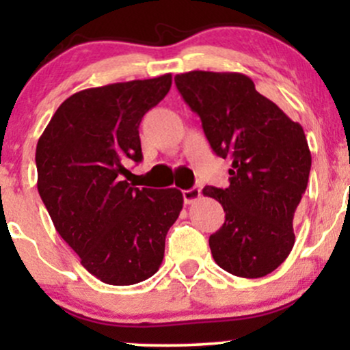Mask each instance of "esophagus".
Segmentation results:
<instances>
[{
  "label": "esophagus",
  "instance_id": "1",
  "mask_svg": "<svg viewBox=\"0 0 350 350\" xmlns=\"http://www.w3.org/2000/svg\"><path fill=\"white\" fill-rule=\"evenodd\" d=\"M183 198L186 204H194L196 200L200 198V189L199 187L186 189V191H183Z\"/></svg>",
  "mask_w": 350,
  "mask_h": 350
}]
</instances>
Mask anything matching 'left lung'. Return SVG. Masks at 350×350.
I'll use <instances>...</instances> for the list:
<instances>
[{
	"label": "left lung",
	"mask_w": 350,
	"mask_h": 350,
	"mask_svg": "<svg viewBox=\"0 0 350 350\" xmlns=\"http://www.w3.org/2000/svg\"><path fill=\"white\" fill-rule=\"evenodd\" d=\"M174 82L215 154L232 161L230 186L202 189L226 212L224 226L208 237L212 256L232 275L262 278L295 245L293 219L311 171L303 126L243 74L192 70Z\"/></svg>",
	"instance_id": "obj_1"
}]
</instances>
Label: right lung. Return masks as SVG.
Listing matches in <instances>:
<instances>
[{"mask_svg":"<svg viewBox=\"0 0 350 350\" xmlns=\"http://www.w3.org/2000/svg\"><path fill=\"white\" fill-rule=\"evenodd\" d=\"M171 74L70 95L36 148L38 191L59 235L100 281L126 286L159 270L183 192L133 187L124 167L143 159L139 123L171 88Z\"/></svg>","mask_w":350,"mask_h":350,"instance_id":"add662e5","label":"right lung"}]
</instances>
